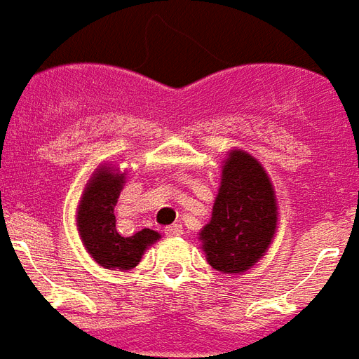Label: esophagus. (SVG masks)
I'll use <instances>...</instances> for the list:
<instances>
[{"label":"esophagus","mask_w":359,"mask_h":359,"mask_svg":"<svg viewBox=\"0 0 359 359\" xmlns=\"http://www.w3.org/2000/svg\"><path fill=\"white\" fill-rule=\"evenodd\" d=\"M165 234L169 236V238H172V236H180L182 234V226L180 225H171L165 229Z\"/></svg>","instance_id":"34e87169"}]
</instances>
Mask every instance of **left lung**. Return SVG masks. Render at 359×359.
Segmentation results:
<instances>
[{
    "mask_svg": "<svg viewBox=\"0 0 359 359\" xmlns=\"http://www.w3.org/2000/svg\"><path fill=\"white\" fill-rule=\"evenodd\" d=\"M278 226L275 187L265 167L241 148L221 165V184L200 248L208 264L223 275H242L265 256Z\"/></svg>",
    "mask_w": 359,
    "mask_h": 359,
    "instance_id": "left-lung-1",
    "label": "left lung"
}]
</instances>
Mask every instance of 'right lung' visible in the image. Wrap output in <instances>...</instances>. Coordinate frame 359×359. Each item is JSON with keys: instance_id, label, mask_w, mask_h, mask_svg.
<instances>
[{"instance_id": "obj_1", "label": "right lung", "mask_w": 359, "mask_h": 359, "mask_svg": "<svg viewBox=\"0 0 359 359\" xmlns=\"http://www.w3.org/2000/svg\"><path fill=\"white\" fill-rule=\"evenodd\" d=\"M126 171L117 165L100 163L82 188L76 208V229L82 246L103 269L130 271L140 264L144 252L161 234L142 229L133 236H121L115 226V205L126 182Z\"/></svg>"}]
</instances>
